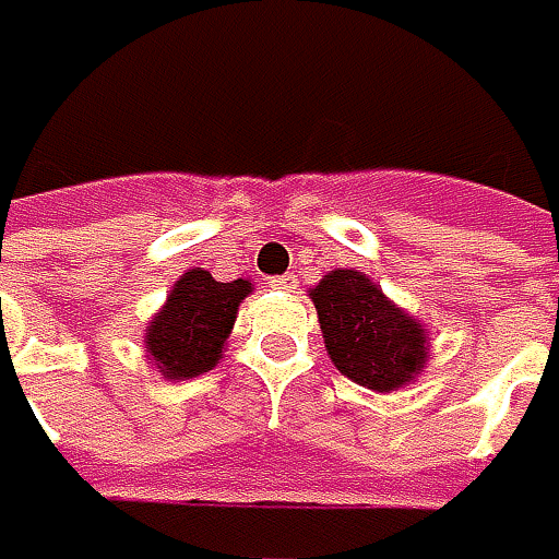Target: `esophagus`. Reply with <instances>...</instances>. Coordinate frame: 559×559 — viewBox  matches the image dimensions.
Returning <instances> with one entry per match:
<instances>
[{
  "instance_id": "obj_1",
  "label": "esophagus",
  "mask_w": 559,
  "mask_h": 559,
  "mask_svg": "<svg viewBox=\"0 0 559 559\" xmlns=\"http://www.w3.org/2000/svg\"><path fill=\"white\" fill-rule=\"evenodd\" d=\"M270 286H273V289H280V293H296L299 280H296V273H283V276H273V280H270Z\"/></svg>"
}]
</instances>
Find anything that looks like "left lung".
<instances>
[{"label":"left lung","instance_id":"obj_1","mask_svg":"<svg viewBox=\"0 0 559 559\" xmlns=\"http://www.w3.org/2000/svg\"><path fill=\"white\" fill-rule=\"evenodd\" d=\"M331 362L349 381L391 394L429 362V331L381 293L366 273L337 266L311 293Z\"/></svg>","mask_w":559,"mask_h":559}]
</instances>
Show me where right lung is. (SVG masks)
I'll return each mask as SVG.
<instances>
[{
    "label": "right lung",
    "instance_id": "obj_1",
    "mask_svg": "<svg viewBox=\"0 0 559 559\" xmlns=\"http://www.w3.org/2000/svg\"><path fill=\"white\" fill-rule=\"evenodd\" d=\"M251 293V280L219 283L203 266L187 270L145 328L142 346L152 369L168 381L197 379L216 369L231 337L238 305Z\"/></svg>",
    "mask_w": 559,
    "mask_h": 559
}]
</instances>
